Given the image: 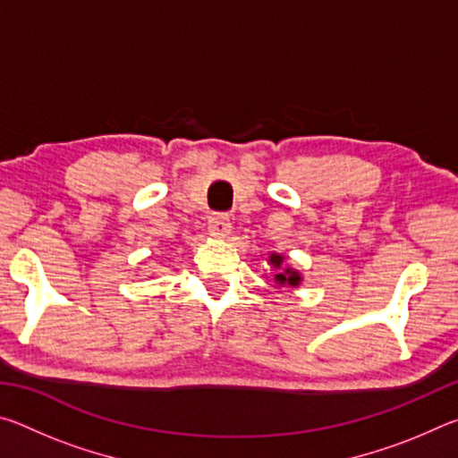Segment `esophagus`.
Instances as JSON below:
<instances>
[{
	"label": "esophagus",
	"instance_id": "34e87169",
	"mask_svg": "<svg viewBox=\"0 0 458 458\" xmlns=\"http://www.w3.org/2000/svg\"><path fill=\"white\" fill-rule=\"evenodd\" d=\"M208 228L214 236H228L230 230H232V222H230V216L226 214H212L210 218H208Z\"/></svg>",
	"mask_w": 458,
	"mask_h": 458
}]
</instances>
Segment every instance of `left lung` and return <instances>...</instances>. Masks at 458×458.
Returning <instances> with one entry per match:
<instances>
[{"label": "left lung", "instance_id": "8db88e82", "mask_svg": "<svg viewBox=\"0 0 458 458\" xmlns=\"http://www.w3.org/2000/svg\"><path fill=\"white\" fill-rule=\"evenodd\" d=\"M268 262L276 268L275 283H276L278 286H291V289H294V286L301 284V275L297 273V270L291 268V267H283V262H284L283 254L273 252V254H270V257H268Z\"/></svg>", "mask_w": 458, "mask_h": 458}]
</instances>
